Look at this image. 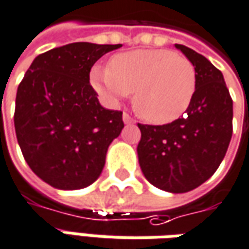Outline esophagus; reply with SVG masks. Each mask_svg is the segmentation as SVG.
Segmentation results:
<instances>
[{"mask_svg": "<svg viewBox=\"0 0 249 249\" xmlns=\"http://www.w3.org/2000/svg\"><path fill=\"white\" fill-rule=\"evenodd\" d=\"M123 120H124L125 124H135V123H136V120L133 119V117H130L128 113H124V114H123Z\"/></svg>", "mask_w": 249, "mask_h": 249, "instance_id": "obj_1", "label": "esophagus"}]
</instances>
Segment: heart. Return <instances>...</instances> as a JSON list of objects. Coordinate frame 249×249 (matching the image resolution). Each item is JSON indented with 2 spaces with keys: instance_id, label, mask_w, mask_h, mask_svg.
<instances>
[{
  "instance_id": "b5f03b06",
  "label": "heart",
  "mask_w": 249,
  "mask_h": 249,
  "mask_svg": "<svg viewBox=\"0 0 249 249\" xmlns=\"http://www.w3.org/2000/svg\"><path fill=\"white\" fill-rule=\"evenodd\" d=\"M95 90L109 100L135 91L137 113L149 123L167 124L180 117L193 101L197 72L189 59L168 50H137L113 56L109 69L90 74Z\"/></svg>"
}]
</instances>
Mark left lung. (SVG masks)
I'll return each mask as SVG.
<instances>
[{"instance_id":"8db88e82","label":"left lung","mask_w":249,"mask_h":249,"mask_svg":"<svg viewBox=\"0 0 249 249\" xmlns=\"http://www.w3.org/2000/svg\"><path fill=\"white\" fill-rule=\"evenodd\" d=\"M196 67L197 89L180 119L170 124H137L139 163L151 185L170 193L196 189L215 173L232 137L233 101L222 72L201 53L182 44Z\"/></svg>"}]
</instances>
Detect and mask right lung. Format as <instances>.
<instances>
[{
    "label": "right lung",
    "mask_w": 249,
    "mask_h": 249,
    "mask_svg": "<svg viewBox=\"0 0 249 249\" xmlns=\"http://www.w3.org/2000/svg\"><path fill=\"white\" fill-rule=\"evenodd\" d=\"M120 47L83 41L50 50L18 85L17 142L31 170L52 187L76 190L95 182L124 128L123 112L101 107L90 85L95 62Z\"/></svg>",
    "instance_id": "1"
}]
</instances>
